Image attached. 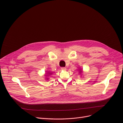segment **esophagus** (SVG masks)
Instances as JSON below:
<instances>
[{"mask_svg": "<svg viewBox=\"0 0 123 123\" xmlns=\"http://www.w3.org/2000/svg\"><path fill=\"white\" fill-rule=\"evenodd\" d=\"M61 69L62 70H66V68H65V67H61Z\"/></svg>", "mask_w": 123, "mask_h": 123, "instance_id": "1", "label": "esophagus"}]
</instances>
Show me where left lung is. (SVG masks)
Here are the masks:
<instances>
[{
	"label": "left lung",
	"mask_w": 123,
	"mask_h": 123,
	"mask_svg": "<svg viewBox=\"0 0 123 123\" xmlns=\"http://www.w3.org/2000/svg\"><path fill=\"white\" fill-rule=\"evenodd\" d=\"M79 70H80V71H79V72H80V73H81V72H82V71H81V70H80V69H79Z\"/></svg>",
	"instance_id": "8db88e82"
}]
</instances>
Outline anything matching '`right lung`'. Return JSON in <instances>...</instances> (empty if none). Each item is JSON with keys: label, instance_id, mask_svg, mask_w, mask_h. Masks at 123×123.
I'll use <instances>...</instances> for the list:
<instances>
[{"label": "right lung", "instance_id": "right-lung-1", "mask_svg": "<svg viewBox=\"0 0 123 123\" xmlns=\"http://www.w3.org/2000/svg\"><path fill=\"white\" fill-rule=\"evenodd\" d=\"M47 75H45V76H50V75H52V73L51 72H48L47 73V74H46ZM46 79H48V78H47Z\"/></svg>", "mask_w": 123, "mask_h": 123}]
</instances>
